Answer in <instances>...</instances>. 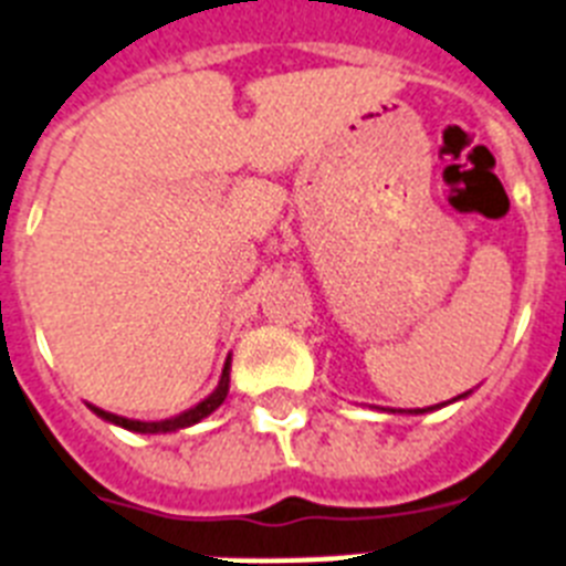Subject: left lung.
I'll use <instances>...</instances> for the list:
<instances>
[{"label":"left lung","mask_w":566,"mask_h":566,"mask_svg":"<svg viewBox=\"0 0 566 566\" xmlns=\"http://www.w3.org/2000/svg\"><path fill=\"white\" fill-rule=\"evenodd\" d=\"M469 394H472V391H467V394H460V397H454V400H449V402L467 400ZM449 402H440V406H429V408H400V411H397V408H382V411H391V415H429V411H437V408H443V406H449Z\"/></svg>","instance_id":"obj_1"}]
</instances>
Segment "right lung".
I'll use <instances>...</instances> for the list:
<instances>
[{"label": "right lung", "mask_w": 566, "mask_h": 566, "mask_svg": "<svg viewBox=\"0 0 566 566\" xmlns=\"http://www.w3.org/2000/svg\"><path fill=\"white\" fill-rule=\"evenodd\" d=\"M230 365H232V359L227 356L224 371H221V379H218L216 391H212L210 397H203L198 406L187 408V411H180V415L169 417V420H151V422L129 420V417H120V415H112V411H103V408L92 406V402H85V406L92 408L99 420L112 422V426H120V429H126V431H137V434H169V431L189 429V426H195V422H201L203 417H210L212 411H216V408L227 400V394H230Z\"/></svg>", "instance_id": "right-lung-1"}]
</instances>
